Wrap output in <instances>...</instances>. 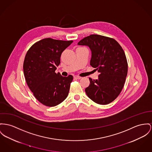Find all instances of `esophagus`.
Instances as JSON below:
<instances>
[{
    "mask_svg": "<svg viewBox=\"0 0 152 152\" xmlns=\"http://www.w3.org/2000/svg\"><path fill=\"white\" fill-rule=\"evenodd\" d=\"M74 78L75 79H77V80H80L81 78V77H79V76H78V75H75V76L74 77Z\"/></svg>",
    "mask_w": 152,
    "mask_h": 152,
    "instance_id": "obj_1",
    "label": "esophagus"
}]
</instances>
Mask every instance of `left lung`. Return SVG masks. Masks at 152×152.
Returning <instances> with one entry per match:
<instances>
[{
    "label": "left lung",
    "instance_id": "left-lung-1",
    "mask_svg": "<svg viewBox=\"0 0 152 152\" xmlns=\"http://www.w3.org/2000/svg\"><path fill=\"white\" fill-rule=\"evenodd\" d=\"M79 45L89 47L90 64L100 74L97 80L89 78L90 85L85 89L92 101L106 105L115 100L124 86L128 71L124 52L113 39L91 34L81 40Z\"/></svg>",
    "mask_w": 152,
    "mask_h": 152
}]
</instances>
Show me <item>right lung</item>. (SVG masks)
Returning a JSON list of instances; mask_svg holds the SVG:
<instances>
[{
  "label": "right lung",
  "mask_w": 152,
  "mask_h": 152,
  "mask_svg": "<svg viewBox=\"0 0 152 152\" xmlns=\"http://www.w3.org/2000/svg\"><path fill=\"white\" fill-rule=\"evenodd\" d=\"M72 42L44 39L34 44L26 54L23 69L26 83L34 97L46 106L61 104L69 94L72 76L63 77L55 71L61 53Z\"/></svg>",
  "instance_id": "1"
}]
</instances>
